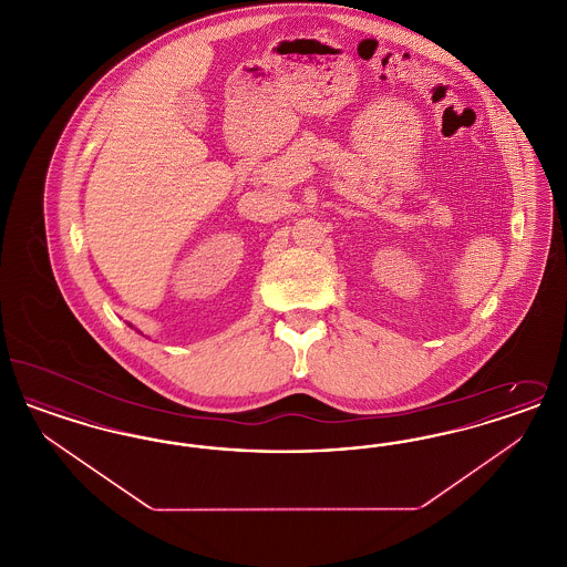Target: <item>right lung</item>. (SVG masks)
<instances>
[{
	"label": "right lung",
	"mask_w": 567,
	"mask_h": 567,
	"mask_svg": "<svg viewBox=\"0 0 567 567\" xmlns=\"http://www.w3.org/2000/svg\"><path fill=\"white\" fill-rule=\"evenodd\" d=\"M127 324H130V327H134V324H132V323H127Z\"/></svg>",
	"instance_id": "right-lung-1"
}]
</instances>
